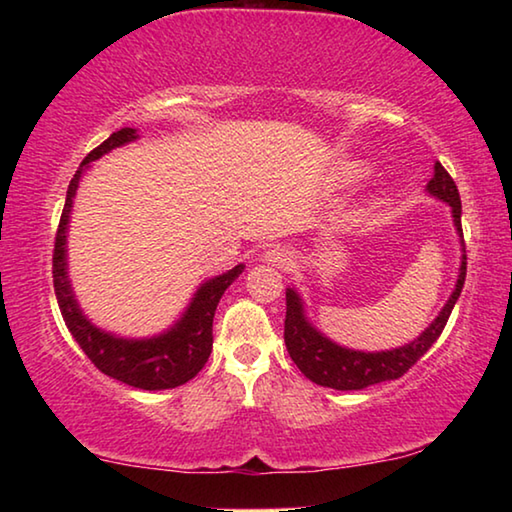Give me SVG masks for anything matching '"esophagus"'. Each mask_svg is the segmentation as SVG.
<instances>
[{"instance_id":"esophagus-1","label":"esophagus","mask_w":512,"mask_h":512,"mask_svg":"<svg viewBox=\"0 0 512 512\" xmlns=\"http://www.w3.org/2000/svg\"><path fill=\"white\" fill-rule=\"evenodd\" d=\"M264 259L268 264L282 268V271H289V268L296 264V255H293V250L287 246H275L271 250H266Z\"/></svg>"}]
</instances>
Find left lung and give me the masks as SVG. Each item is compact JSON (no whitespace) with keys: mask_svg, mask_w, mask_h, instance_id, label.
<instances>
[{"mask_svg":"<svg viewBox=\"0 0 512 512\" xmlns=\"http://www.w3.org/2000/svg\"><path fill=\"white\" fill-rule=\"evenodd\" d=\"M427 189L429 194L452 205L456 230L458 235L463 237L461 196H458L454 178L449 176L447 169L440 162H436V167H433V178L427 183ZM465 273H467V257L463 255L461 275H458L456 289L452 293V298L447 300L443 311L438 314V318L424 329L418 341L404 345V348L388 350V352H354L325 339L323 334L316 332V329L305 320L298 293L293 289H287L284 343H287V350L291 354L293 363H296L302 375L314 381V384L336 388V391H359V388L379 384V381L400 379L404 372H409V368H413L415 363L427 354L431 345L438 341V336L443 334L449 314H452L456 300L463 291Z\"/></svg>","mask_w":512,"mask_h":512,"instance_id":"1","label":"left lung"}]
</instances>
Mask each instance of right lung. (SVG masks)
<instances>
[{
    "label": "right lung",
    "mask_w": 512,
    "mask_h": 512,
    "mask_svg": "<svg viewBox=\"0 0 512 512\" xmlns=\"http://www.w3.org/2000/svg\"><path fill=\"white\" fill-rule=\"evenodd\" d=\"M131 140H135L133 128H121V131L112 133L106 142L88 153V158L81 162L79 171L74 173L56 230L54 266H51V273H54V291L65 325L69 332H72L76 343L81 345V350L88 354V359L94 366H97L103 375L124 381L128 386L144 388V391H162V388L183 386L185 381L196 377L205 366V361L210 359L214 339L212 320L216 305H219L223 291L237 280L241 271H244V266L239 264L232 268V271L205 282L203 287L198 289L192 305L185 311V316L178 320V325L171 327V332L158 336V339H115V336L94 327L90 320H85L67 282L65 232L69 210H72V198L76 194V187H79L83 169L88 167L92 160L101 158L103 153H108L110 149H115V146H121Z\"/></svg>",
    "instance_id": "right-lung-1"
}]
</instances>
